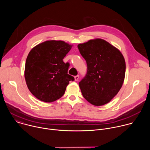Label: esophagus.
<instances>
[{
	"label": "esophagus",
	"instance_id": "34e87169",
	"mask_svg": "<svg viewBox=\"0 0 150 150\" xmlns=\"http://www.w3.org/2000/svg\"><path fill=\"white\" fill-rule=\"evenodd\" d=\"M79 75H76V76H75V77H74V78H75V80L76 81H78V79H79Z\"/></svg>",
	"mask_w": 150,
	"mask_h": 150
}]
</instances>
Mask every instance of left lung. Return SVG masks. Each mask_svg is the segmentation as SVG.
<instances>
[{
    "mask_svg": "<svg viewBox=\"0 0 150 150\" xmlns=\"http://www.w3.org/2000/svg\"><path fill=\"white\" fill-rule=\"evenodd\" d=\"M78 48L87 65V72L79 82L83 97L96 106L108 103L124 81L126 64L122 54L100 38L79 44Z\"/></svg>",
    "mask_w": 150,
    "mask_h": 150,
    "instance_id": "1",
    "label": "left lung"
}]
</instances>
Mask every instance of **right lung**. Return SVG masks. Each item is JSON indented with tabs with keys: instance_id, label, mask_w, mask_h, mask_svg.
<instances>
[{
	"instance_id": "right-lung-1",
	"label": "right lung",
	"mask_w": 150,
	"mask_h": 150,
	"mask_svg": "<svg viewBox=\"0 0 150 150\" xmlns=\"http://www.w3.org/2000/svg\"><path fill=\"white\" fill-rule=\"evenodd\" d=\"M72 46L63 41L49 40L35 46L26 60L25 79L28 88L38 100L50 103L62 97L74 76L69 65L63 61Z\"/></svg>"
}]
</instances>
